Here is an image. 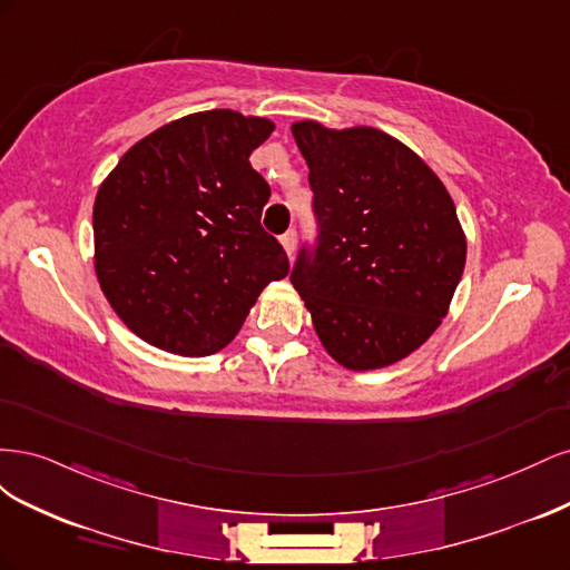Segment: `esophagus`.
I'll return each mask as SVG.
<instances>
[{
  "label": "esophagus",
  "instance_id": "34e87169",
  "mask_svg": "<svg viewBox=\"0 0 570 570\" xmlns=\"http://www.w3.org/2000/svg\"><path fill=\"white\" fill-rule=\"evenodd\" d=\"M281 243H283V249L287 252V256H292V252H295V247H297V230H287L281 237Z\"/></svg>",
  "mask_w": 570,
  "mask_h": 570
}]
</instances>
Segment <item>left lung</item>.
Wrapping results in <instances>:
<instances>
[{
	"instance_id": "1",
	"label": "left lung",
	"mask_w": 570,
	"mask_h": 570,
	"mask_svg": "<svg viewBox=\"0 0 570 570\" xmlns=\"http://www.w3.org/2000/svg\"><path fill=\"white\" fill-rule=\"evenodd\" d=\"M314 189L318 243L289 281L325 352L352 371L385 368L438 331L465 266V235L419 154L368 128L292 124Z\"/></svg>"
}]
</instances>
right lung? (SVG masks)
Here are the masks:
<instances>
[{
	"mask_svg": "<svg viewBox=\"0 0 570 570\" xmlns=\"http://www.w3.org/2000/svg\"><path fill=\"white\" fill-rule=\"evenodd\" d=\"M273 128L233 109L189 114L135 142L99 185V287L154 347L223 350L262 289L289 273L283 245L262 228L271 187L249 164Z\"/></svg>",
	"mask_w": 570,
	"mask_h": 570,
	"instance_id": "right-lung-1",
	"label": "right lung"
}]
</instances>
